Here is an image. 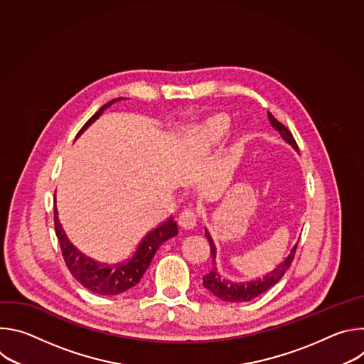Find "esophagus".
I'll return each instance as SVG.
<instances>
[{
    "instance_id": "esophagus-1",
    "label": "esophagus",
    "mask_w": 364,
    "mask_h": 364,
    "mask_svg": "<svg viewBox=\"0 0 364 364\" xmlns=\"http://www.w3.org/2000/svg\"><path fill=\"white\" fill-rule=\"evenodd\" d=\"M196 218H197V216H196V213H194L193 209H184V210L180 213V216H178V225H180V228H183V229H186V230L193 229V228L196 226V222H197Z\"/></svg>"
}]
</instances>
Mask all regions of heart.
Masks as SVG:
<instances>
[{
  "instance_id": "b5f03b06",
  "label": "heart",
  "mask_w": 364,
  "mask_h": 364,
  "mask_svg": "<svg viewBox=\"0 0 364 364\" xmlns=\"http://www.w3.org/2000/svg\"><path fill=\"white\" fill-rule=\"evenodd\" d=\"M232 119L226 114H216L194 127L190 134V145L193 151L205 152L219 145L229 134Z\"/></svg>"
}]
</instances>
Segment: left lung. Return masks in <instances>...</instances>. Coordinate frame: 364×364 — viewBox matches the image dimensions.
Segmentation results:
<instances>
[{
  "label": "left lung",
  "mask_w": 364,
  "mask_h": 364,
  "mask_svg": "<svg viewBox=\"0 0 364 364\" xmlns=\"http://www.w3.org/2000/svg\"><path fill=\"white\" fill-rule=\"evenodd\" d=\"M268 118L271 125L281 134V136L289 144L292 145V148L295 151H298V145L291 134V131L281 124L271 112H268ZM207 240H209L210 245V253H212V259H213V268L212 271L203 277V285L205 289H209L215 296L226 301V302H246L250 301L256 296H259L261 294H264L265 291H268L271 287H274L288 271V268L291 267L292 261H294V256H295V250H296V245L291 249L289 255L285 257V261L281 262L279 265H277L271 272H268L264 278H259L255 281H249L246 284H236L232 281H226L220 277V274L216 269V246L215 242L210 236L209 232H204Z\"/></svg>",
  "instance_id": "left-lung-1"
}]
</instances>
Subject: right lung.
Returning <instances> with one entry per match:
<instances>
[{
  "label": "right lung",
  "instance_id": "add662e5",
  "mask_svg": "<svg viewBox=\"0 0 364 364\" xmlns=\"http://www.w3.org/2000/svg\"><path fill=\"white\" fill-rule=\"evenodd\" d=\"M122 97L114 99L108 102L107 105H103L77 132L76 138L83 134L92 125L107 108H109L112 103L119 100ZM55 229L56 235L60 243L62 255L65 259V264L68 269L70 271L72 277L83 285L86 289L92 291L97 295H119L132 287L138 285L142 275L148 269L152 257L157 252V249L170 237L176 236L178 233L177 223L170 218L160 226L149 230L138 243L132 255L129 257L124 259V261L112 265L100 264L97 261H93L89 256L83 255L80 250H77L70 240L68 239L59 218H58V209H56V193H55Z\"/></svg>",
  "mask_w": 364,
  "mask_h": 364
}]
</instances>
